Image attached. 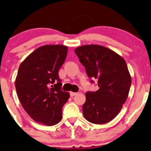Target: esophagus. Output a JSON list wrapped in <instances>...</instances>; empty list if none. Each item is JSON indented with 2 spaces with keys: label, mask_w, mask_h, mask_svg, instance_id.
<instances>
[{
  "label": "esophagus",
  "mask_w": 151,
  "mask_h": 151,
  "mask_svg": "<svg viewBox=\"0 0 151 151\" xmlns=\"http://www.w3.org/2000/svg\"><path fill=\"white\" fill-rule=\"evenodd\" d=\"M70 96H75L76 94H77V93H76V92H72V91H70Z\"/></svg>",
  "instance_id": "obj_1"
}]
</instances>
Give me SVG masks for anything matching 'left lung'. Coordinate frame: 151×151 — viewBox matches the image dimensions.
Masks as SVG:
<instances>
[{"label": "left lung", "mask_w": 151, "mask_h": 151, "mask_svg": "<svg viewBox=\"0 0 151 151\" xmlns=\"http://www.w3.org/2000/svg\"><path fill=\"white\" fill-rule=\"evenodd\" d=\"M74 52L88 77L96 79L99 87L86 93L83 115L92 124L108 123L119 114L129 95L131 77L126 62L113 50L97 45L79 47Z\"/></svg>", "instance_id": "8db88e82"}]
</instances>
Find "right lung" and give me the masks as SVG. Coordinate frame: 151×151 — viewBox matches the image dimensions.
<instances>
[{
    "label": "right lung",
    "instance_id": "obj_1",
    "mask_svg": "<svg viewBox=\"0 0 151 151\" xmlns=\"http://www.w3.org/2000/svg\"><path fill=\"white\" fill-rule=\"evenodd\" d=\"M67 46L40 47L20 64L15 85L20 103L36 122L53 126L62 118L70 93L62 91L59 70L65 61Z\"/></svg>",
    "mask_w": 151,
    "mask_h": 151
}]
</instances>
